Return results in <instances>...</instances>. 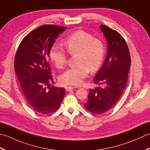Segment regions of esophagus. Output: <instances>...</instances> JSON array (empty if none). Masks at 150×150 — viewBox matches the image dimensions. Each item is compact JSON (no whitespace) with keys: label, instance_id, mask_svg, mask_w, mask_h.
I'll return each instance as SVG.
<instances>
[{"label":"esophagus","instance_id":"obj_1","mask_svg":"<svg viewBox=\"0 0 150 150\" xmlns=\"http://www.w3.org/2000/svg\"><path fill=\"white\" fill-rule=\"evenodd\" d=\"M76 88V87H72V86H69V87H65V89L67 91V92H69V91H72V89H74V88Z\"/></svg>","mask_w":150,"mask_h":150}]
</instances>
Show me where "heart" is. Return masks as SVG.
Listing matches in <instances>:
<instances>
[{"label": "heart", "instance_id": "b5f03b06", "mask_svg": "<svg viewBox=\"0 0 150 150\" xmlns=\"http://www.w3.org/2000/svg\"><path fill=\"white\" fill-rule=\"evenodd\" d=\"M65 45L69 54L76 57L77 66L60 76V83L65 85H79L91 72L97 71L102 64L105 54L104 44L100 39L83 30H78L69 35ZM49 57L57 68L62 69L67 62V53L59 46L54 45L49 50Z\"/></svg>", "mask_w": 150, "mask_h": 150}]
</instances>
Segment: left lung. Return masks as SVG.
<instances>
[{"label":"left lung","instance_id":"1","mask_svg":"<svg viewBox=\"0 0 150 150\" xmlns=\"http://www.w3.org/2000/svg\"><path fill=\"white\" fill-rule=\"evenodd\" d=\"M100 28L104 34L108 52L105 62L94 78L98 87L90 88L85 108L94 114H102L120 98L127 81L131 64L129 48L120 33L105 25Z\"/></svg>","mask_w":150,"mask_h":150}]
</instances>
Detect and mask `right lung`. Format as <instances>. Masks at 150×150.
I'll list each match as a JSON object with an SVG mask.
<instances>
[{"instance_id": "1", "label": "right lung", "mask_w": 150, "mask_h": 150, "mask_svg": "<svg viewBox=\"0 0 150 150\" xmlns=\"http://www.w3.org/2000/svg\"><path fill=\"white\" fill-rule=\"evenodd\" d=\"M66 28L51 24L39 27L24 37L15 54L14 69L21 91L28 105L39 113L57 111L65 94L64 88L50 87L53 78L48 57L56 39Z\"/></svg>"}]
</instances>
